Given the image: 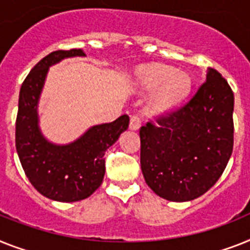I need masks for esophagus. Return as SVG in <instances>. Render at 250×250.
I'll return each instance as SVG.
<instances>
[{"mask_svg":"<svg viewBox=\"0 0 250 250\" xmlns=\"http://www.w3.org/2000/svg\"><path fill=\"white\" fill-rule=\"evenodd\" d=\"M130 130H138L140 127V117L138 115H133L130 117V124H129Z\"/></svg>","mask_w":250,"mask_h":250,"instance_id":"obj_1","label":"esophagus"}]
</instances>
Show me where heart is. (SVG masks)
<instances>
[{"label":"heart","instance_id":"heart-1","mask_svg":"<svg viewBox=\"0 0 250 250\" xmlns=\"http://www.w3.org/2000/svg\"><path fill=\"white\" fill-rule=\"evenodd\" d=\"M135 86L140 93L153 92L148 112L153 116H165L175 110L187 97L190 78L184 71L166 65L143 66L138 70Z\"/></svg>","mask_w":250,"mask_h":250}]
</instances>
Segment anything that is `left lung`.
Listing matches in <instances>:
<instances>
[{"label": "left lung", "instance_id": "1", "mask_svg": "<svg viewBox=\"0 0 250 250\" xmlns=\"http://www.w3.org/2000/svg\"><path fill=\"white\" fill-rule=\"evenodd\" d=\"M234 93L217 70L191 100L157 125L140 127V167L158 197L188 202L216 184L234 146Z\"/></svg>", "mask_w": 250, "mask_h": 250}]
</instances>
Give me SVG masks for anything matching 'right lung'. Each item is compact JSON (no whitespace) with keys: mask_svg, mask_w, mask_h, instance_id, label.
Returning a JSON list of instances; mask_svg holds the SVG:
<instances>
[{"mask_svg":"<svg viewBox=\"0 0 250 250\" xmlns=\"http://www.w3.org/2000/svg\"><path fill=\"white\" fill-rule=\"evenodd\" d=\"M85 57L83 49L55 51L32 69L19 94L15 143L26 177L44 197L78 202L90 197L102 184L104 152L129 126V116L94 125L69 144L49 142L39 127L38 104L51 66L69 57Z\"/></svg>","mask_w":250,"mask_h":250,"instance_id":"add662e5","label":"right lung"}]
</instances>
